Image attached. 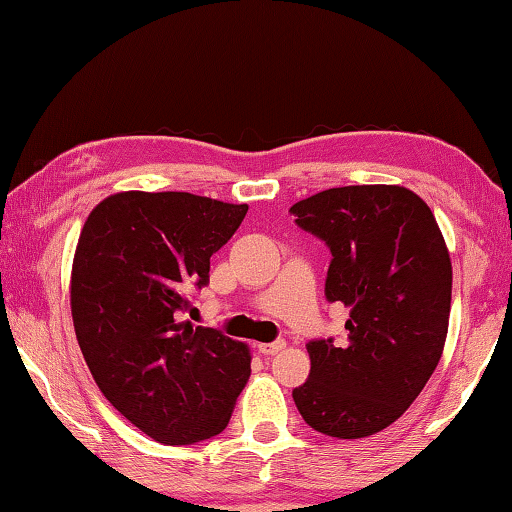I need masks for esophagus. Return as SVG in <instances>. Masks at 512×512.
Listing matches in <instances>:
<instances>
[{
	"label": "esophagus",
	"instance_id": "obj_1",
	"mask_svg": "<svg viewBox=\"0 0 512 512\" xmlns=\"http://www.w3.org/2000/svg\"><path fill=\"white\" fill-rule=\"evenodd\" d=\"M257 348H259V352L266 354V357H273V354L282 352L284 348H287V341L280 339V341H273V343H259Z\"/></svg>",
	"mask_w": 512,
	"mask_h": 512
}]
</instances>
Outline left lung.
Segmentation results:
<instances>
[{
  "label": "left lung",
  "instance_id": "left-lung-1",
  "mask_svg": "<svg viewBox=\"0 0 512 512\" xmlns=\"http://www.w3.org/2000/svg\"><path fill=\"white\" fill-rule=\"evenodd\" d=\"M332 262L325 296L350 309L348 341L307 343L293 402L311 429L366 438L409 409L443 357L452 259L429 205L400 185L334 187L291 207Z\"/></svg>",
  "mask_w": 512,
  "mask_h": 512
}]
</instances>
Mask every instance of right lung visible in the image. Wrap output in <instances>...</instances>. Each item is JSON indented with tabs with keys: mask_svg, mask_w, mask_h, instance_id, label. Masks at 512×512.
<instances>
[{
	"mask_svg": "<svg viewBox=\"0 0 512 512\" xmlns=\"http://www.w3.org/2000/svg\"><path fill=\"white\" fill-rule=\"evenodd\" d=\"M248 205L187 192H119L94 207L72 264L76 341L94 381L124 418L164 445L228 427L250 377V350L183 320L187 293Z\"/></svg>",
	"mask_w": 512,
	"mask_h": 512,
	"instance_id": "obj_1",
	"label": "right lung"
}]
</instances>
